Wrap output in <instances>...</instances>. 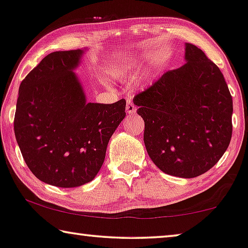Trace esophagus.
I'll use <instances>...</instances> for the list:
<instances>
[{"instance_id": "obj_1", "label": "esophagus", "mask_w": 248, "mask_h": 248, "mask_svg": "<svg viewBox=\"0 0 248 248\" xmlns=\"http://www.w3.org/2000/svg\"><path fill=\"white\" fill-rule=\"evenodd\" d=\"M125 110H127V113L129 114V116H131V114L136 113V106L135 103L132 102L131 100H127V105H125Z\"/></svg>"}]
</instances>
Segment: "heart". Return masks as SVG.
Masks as SVG:
<instances>
[{"label":"heart","instance_id":"1","mask_svg":"<svg viewBox=\"0 0 248 248\" xmlns=\"http://www.w3.org/2000/svg\"><path fill=\"white\" fill-rule=\"evenodd\" d=\"M116 76L118 78H121V79H124V78H127V70H125V69H119L117 71Z\"/></svg>","mask_w":248,"mask_h":248}]
</instances>
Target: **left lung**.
Returning a JSON list of instances; mask_svg holds the SVG:
<instances>
[{"label":"left lung","mask_w":248,"mask_h":248,"mask_svg":"<svg viewBox=\"0 0 248 248\" xmlns=\"http://www.w3.org/2000/svg\"><path fill=\"white\" fill-rule=\"evenodd\" d=\"M185 59L187 63L136 94L134 103L154 164L168 175L194 178L230 146L232 99L219 68L201 49L187 43Z\"/></svg>","instance_id":"obj_1"}]
</instances>
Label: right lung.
Returning a JSON list of instances; mask_svg holds the SVG:
<instances>
[{
	"label": "right lung",
	"mask_w": 248,
	"mask_h": 248,
	"mask_svg": "<svg viewBox=\"0 0 248 248\" xmlns=\"http://www.w3.org/2000/svg\"><path fill=\"white\" fill-rule=\"evenodd\" d=\"M82 51L47 54L18 89L14 134L25 164L36 178L71 188L91 182L107 146L125 117V100L86 101L72 70Z\"/></svg>",
	"instance_id": "right-lung-1"
}]
</instances>
